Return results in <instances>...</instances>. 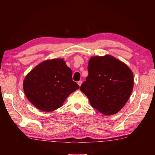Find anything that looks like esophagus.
<instances>
[{"instance_id":"34e87169","label":"esophagus","mask_w":155,"mask_h":155,"mask_svg":"<svg viewBox=\"0 0 155 155\" xmlns=\"http://www.w3.org/2000/svg\"><path fill=\"white\" fill-rule=\"evenodd\" d=\"M81 84H82V81H78V85H79V86H81Z\"/></svg>"}]
</instances>
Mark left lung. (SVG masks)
<instances>
[{
	"mask_svg": "<svg viewBox=\"0 0 155 155\" xmlns=\"http://www.w3.org/2000/svg\"><path fill=\"white\" fill-rule=\"evenodd\" d=\"M89 75L80 90L91 105L105 115L117 114L132 93L134 79L131 70L124 62L109 54L91 57Z\"/></svg>",
	"mask_w": 155,
	"mask_h": 155,
	"instance_id": "left-lung-1",
	"label": "left lung"
}]
</instances>
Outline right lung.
Listing matches in <instances>:
<instances>
[{
  "mask_svg": "<svg viewBox=\"0 0 155 155\" xmlns=\"http://www.w3.org/2000/svg\"><path fill=\"white\" fill-rule=\"evenodd\" d=\"M64 59H48L31 70L23 81L27 98L36 108L52 111L61 107L70 94L79 88Z\"/></svg>",
  "mask_w": 155,
  "mask_h": 155,
  "instance_id": "1",
  "label": "right lung"
}]
</instances>
